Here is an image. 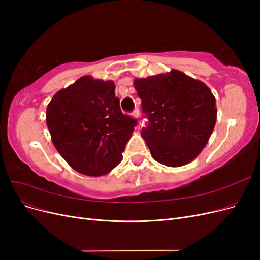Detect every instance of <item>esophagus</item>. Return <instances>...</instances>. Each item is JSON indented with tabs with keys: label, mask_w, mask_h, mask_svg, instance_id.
<instances>
[{
	"label": "esophagus",
	"mask_w": 260,
	"mask_h": 260,
	"mask_svg": "<svg viewBox=\"0 0 260 260\" xmlns=\"http://www.w3.org/2000/svg\"><path fill=\"white\" fill-rule=\"evenodd\" d=\"M132 116L135 117V118H139V116H140V111H139V108H136V109H135V112L132 113Z\"/></svg>",
	"instance_id": "1"
}]
</instances>
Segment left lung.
I'll list each match as a JSON object with an SVG mask.
<instances>
[{
  "label": "left lung",
  "mask_w": 260,
  "mask_h": 260,
  "mask_svg": "<svg viewBox=\"0 0 260 260\" xmlns=\"http://www.w3.org/2000/svg\"><path fill=\"white\" fill-rule=\"evenodd\" d=\"M133 84L149 121L141 135L153 158L168 167L195 159L217 120L216 99L208 86L176 69L137 78Z\"/></svg>",
  "instance_id": "obj_1"
}]
</instances>
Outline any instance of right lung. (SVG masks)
I'll return each instance as SVG.
<instances>
[{"mask_svg":"<svg viewBox=\"0 0 260 260\" xmlns=\"http://www.w3.org/2000/svg\"><path fill=\"white\" fill-rule=\"evenodd\" d=\"M137 123L121 113L114 81L91 76L55 93L46 107L54 146L70 167L90 177L106 175L121 161Z\"/></svg>","mask_w":260,"mask_h":260,"instance_id":"right-lung-1","label":"right lung"}]
</instances>
